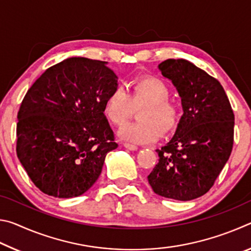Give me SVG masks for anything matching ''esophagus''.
Segmentation results:
<instances>
[{
    "instance_id": "obj_1",
    "label": "esophagus",
    "mask_w": 251,
    "mask_h": 251,
    "mask_svg": "<svg viewBox=\"0 0 251 251\" xmlns=\"http://www.w3.org/2000/svg\"><path fill=\"white\" fill-rule=\"evenodd\" d=\"M124 146L129 151H137L138 150V146L133 145V144H129V143H124Z\"/></svg>"
}]
</instances>
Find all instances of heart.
I'll return each mask as SVG.
<instances>
[{
  "instance_id": "heart-1",
  "label": "heart",
  "mask_w": 251,
  "mask_h": 251,
  "mask_svg": "<svg viewBox=\"0 0 251 251\" xmlns=\"http://www.w3.org/2000/svg\"><path fill=\"white\" fill-rule=\"evenodd\" d=\"M171 91L167 84L154 76L138 77L130 85L129 93L116 87L106 97L103 112L112 124L122 126L133 115L135 108L144 106L139 112L142 122L128 123L120 130V136L134 144L155 142L161 133H168L179 120L178 107L169 101Z\"/></svg>"
}]
</instances>
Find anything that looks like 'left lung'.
I'll use <instances>...</instances> for the list:
<instances>
[{"label":"left lung","mask_w":251,"mask_h":251,"mask_svg":"<svg viewBox=\"0 0 251 251\" xmlns=\"http://www.w3.org/2000/svg\"><path fill=\"white\" fill-rule=\"evenodd\" d=\"M181 97L184 114L173 138L160 150L148 182L159 196L192 201L205 195L232 151L235 115L217 79L186 59L158 65Z\"/></svg>","instance_id":"left-lung-1"}]
</instances>
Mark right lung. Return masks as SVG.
Instances as JSON below:
<instances>
[{"label":"right lung","mask_w":251,"mask_h":251,"mask_svg":"<svg viewBox=\"0 0 251 251\" xmlns=\"http://www.w3.org/2000/svg\"><path fill=\"white\" fill-rule=\"evenodd\" d=\"M106 64L66 58L46 70L21 104L16 154L34 185L49 196L87 192L107 152L118 146L103 112L106 97L118 85Z\"/></svg>","instance_id":"right-lung-1"}]
</instances>
